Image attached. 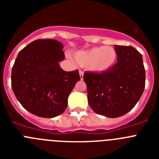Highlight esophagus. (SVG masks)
I'll return each mask as SVG.
<instances>
[{
  "label": "esophagus",
  "instance_id": "esophagus-1",
  "mask_svg": "<svg viewBox=\"0 0 159 159\" xmlns=\"http://www.w3.org/2000/svg\"><path fill=\"white\" fill-rule=\"evenodd\" d=\"M80 76L81 80H83V79H84V71H80Z\"/></svg>",
  "mask_w": 159,
  "mask_h": 159
}]
</instances>
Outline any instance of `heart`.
I'll return each mask as SVG.
<instances>
[{"label":"heart","instance_id":"obj_1","mask_svg":"<svg viewBox=\"0 0 159 159\" xmlns=\"http://www.w3.org/2000/svg\"><path fill=\"white\" fill-rule=\"evenodd\" d=\"M118 53L111 46L95 47L78 51L74 55L75 61L81 66L95 72H103L111 69L117 60Z\"/></svg>","mask_w":159,"mask_h":159}]
</instances>
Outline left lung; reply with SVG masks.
<instances>
[{"instance_id": "1", "label": "left lung", "mask_w": 159, "mask_h": 159, "mask_svg": "<svg viewBox=\"0 0 159 159\" xmlns=\"http://www.w3.org/2000/svg\"><path fill=\"white\" fill-rule=\"evenodd\" d=\"M115 48L117 63L111 69L84 75L90 107L108 118L120 117L132 110L145 88L142 55L132 46L115 45Z\"/></svg>"}]
</instances>
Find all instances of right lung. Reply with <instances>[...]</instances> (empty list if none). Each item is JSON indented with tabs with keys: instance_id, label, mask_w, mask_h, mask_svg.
I'll list each match as a JSON object with an SVG mask.
<instances>
[{
	"instance_id": "add662e5",
	"label": "right lung",
	"mask_w": 159,
	"mask_h": 159,
	"mask_svg": "<svg viewBox=\"0 0 159 159\" xmlns=\"http://www.w3.org/2000/svg\"><path fill=\"white\" fill-rule=\"evenodd\" d=\"M63 48L56 40H34L20 52L12 67L14 95L25 109L39 117L64 113L68 95L80 80L78 70L65 71L60 67Z\"/></svg>"
}]
</instances>
